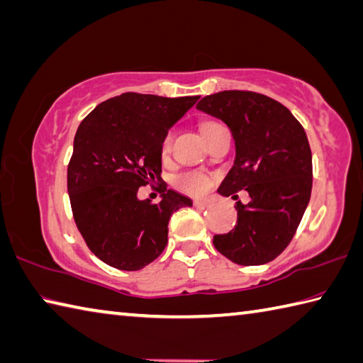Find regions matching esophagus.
<instances>
[{"mask_svg":"<svg viewBox=\"0 0 363 363\" xmlns=\"http://www.w3.org/2000/svg\"><path fill=\"white\" fill-rule=\"evenodd\" d=\"M194 206L195 208H200V209H204V208L209 206V201H206V200H195L194 201Z\"/></svg>","mask_w":363,"mask_h":363,"instance_id":"esophagus-1","label":"esophagus"}]
</instances>
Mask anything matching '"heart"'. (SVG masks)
<instances>
[{"label": "heart", "instance_id": "1", "mask_svg": "<svg viewBox=\"0 0 363 363\" xmlns=\"http://www.w3.org/2000/svg\"><path fill=\"white\" fill-rule=\"evenodd\" d=\"M211 125H214V123L203 125V130L211 127ZM171 141H173V135L171 133H168L163 138V141H162V154L163 155H167L169 152ZM174 184H176V187H179L181 190H184V192L192 194V195H200L209 187V177L206 174L199 173V171H186V173L176 176Z\"/></svg>", "mask_w": 363, "mask_h": 363}]
</instances>
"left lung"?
<instances>
[{"label": "left lung", "instance_id": "obj_1", "mask_svg": "<svg viewBox=\"0 0 363 363\" xmlns=\"http://www.w3.org/2000/svg\"><path fill=\"white\" fill-rule=\"evenodd\" d=\"M196 109L225 122L235 140V163L217 192L249 194V203L236 201L232 232L214 235V247L238 265L272 262L292 241L311 196L305 130L284 104L255 91L223 90L204 96Z\"/></svg>", "mask_w": 363, "mask_h": 363}]
</instances>
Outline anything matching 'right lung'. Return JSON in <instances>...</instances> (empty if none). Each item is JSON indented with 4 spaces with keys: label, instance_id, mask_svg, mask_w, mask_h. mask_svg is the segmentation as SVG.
<instances>
[{
    "label": "right lung",
    "instance_id": "obj_1",
    "mask_svg": "<svg viewBox=\"0 0 363 363\" xmlns=\"http://www.w3.org/2000/svg\"><path fill=\"white\" fill-rule=\"evenodd\" d=\"M200 96L127 91L109 98L79 125L68 164L72 216L89 249L109 267L136 272L168 242L169 217L192 200L163 187L162 200L136 196L162 181V141Z\"/></svg>",
    "mask_w": 363,
    "mask_h": 363
}]
</instances>
